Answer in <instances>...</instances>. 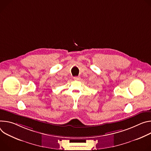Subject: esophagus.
Returning <instances> with one entry per match:
<instances>
[{
  "instance_id": "1",
  "label": "esophagus",
  "mask_w": 151,
  "mask_h": 151,
  "mask_svg": "<svg viewBox=\"0 0 151 151\" xmlns=\"http://www.w3.org/2000/svg\"><path fill=\"white\" fill-rule=\"evenodd\" d=\"M74 79L75 80H80V77H74Z\"/></svg>"
}]
</instances>
